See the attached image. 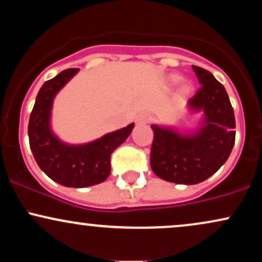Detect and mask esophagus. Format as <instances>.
I'll list each match as a JSON object with an SVG mask.
<instances>
[{"instance_id":"obj_1","label":"esophagus","mask_w":262,"mask_h":262,"mask_svg":"<svg viewBox=\"0 0 262 262\" xmlns=\"http://www.w3.org/2000/svg\"><path fill=\"white\" fill-rule=\"evenodd\" d=\"M150 118H151V117H150V114L144 112V113H140L139 116L137 117V119H135V121H137L138 124H148Z\"/></svg>"}]
</instances>
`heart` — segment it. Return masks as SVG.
<instances>
[{
	"label": "heart",
	"mask_w": 262,
	"mask_h": 262,
	"mask_svg": "<svg viewBox=\"0 0 262 262\" xmlns=\"http://www.w3.org/2000/svg\"><path fill=\"white\" fill-rule=\"evenodd\" d=\"M180 81H181V77H180L179 75H171V76H170V82L172 83V85H177ZM181 92L183 93V95H187V93L189 92V85H187V83L182 85Z\"/></svg>",
	"instance_id": "obj_1"
}]
</instances>
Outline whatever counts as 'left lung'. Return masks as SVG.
I'll list each match as a JSON object with an SVG mask.
<instances>
[{"label":"left lung","mask_w":262,"mask_h":262,"mask_svg":"<svg viewBox=\"0 0 262 262\" xmlns=\"http://www.w3.org/2000/svg\"><path fill=\"white\" fill-rule=\"evenodd\" d=\"M202 86L187 102L191 114L201 113L197 127L179 130L152 124L150 165L165 181L196 185L214 175L229 158L235 141V118L224 86L209 71L192 66Z\"/></svg>","instance_id":"8db88e82"}]
</instances>
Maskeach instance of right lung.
Instances as JSON below:
<instances>
[{"instance_id":"add662e5","label":"right lung","mask_w":262,"mask_h":262,"mask_svg":"<svg viewBox=\"0 0 262 262\" xmlns=\"http://www.w3.org/2000/svg\"><path fill=\"white\" fill-rule=\"evenodd\" d=\"M77 73L79 69H68L43 83L29 118L28 137L35 161L45 175L65 187L82 188L107 180L111 154L127 140L134 123L89 143L70 144L60 139L52 127L54 100Z\"/></svg>"}]
</instances>
